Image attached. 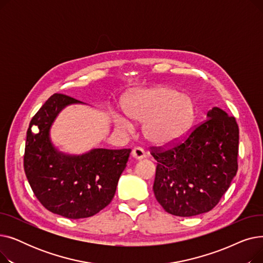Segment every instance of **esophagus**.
<instances>
[{"label": "esophagus", "mask_w": 263, "mask_h": 263, "mask_svg": "<svg viewBox=\"0 0 263 263\" xmlns=\"http://www.w3.org/2000/svg\"><path fill=\"white\" fill-rule=\"evenodd\" d=\"M132 157L136 160H142L146 157V154L143 148L141 147H135L133 150H132Z\"/></svg>", "instance_id": "obj_1"}]
</instances>
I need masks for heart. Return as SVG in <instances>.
Masks as SVG:
<instances>
[{
  "label": "heart",
  "instance_id": "1",
  "mask_svg": "<svg viewBox=\"0 0 263 263\" xmlns=\"http://www.w3.org/2000/svg\"><path fill=\"white\" fill-rule=\"evenodd\" d=\"M126 113L144 122L146 139L156 145H171L187 132L195 117V103L187 93L170 86H158L131 93L124 101ZM117 122L131 129L133 123L126 115H119Z\"/></svg>",
  "mask_w": 263,
  "mask_h": 263
}]
</instances>
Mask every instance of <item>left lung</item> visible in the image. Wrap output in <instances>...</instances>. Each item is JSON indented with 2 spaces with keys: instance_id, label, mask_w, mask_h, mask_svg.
Segmentation results:
<instances>
[{
  "instance_id": "1",
  "label": "left lung",
  "mask_w": 263,
  "mask_h": 263,
  "mask_svg": "<svg viewBox=\"0 0 263 263\" xmlns=\"http://www.w3.org/2000/svg\"><path fill=\"white\" fill-rule=\"evenodd\" d=\"M185 139L164 149L150 147L157 160L154 192L163 209L189 217L212 210L238 171L236 118L213 107Z\"/></svg>"
}]
</instances>
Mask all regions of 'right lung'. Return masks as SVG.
Returning <instances> with one entry per match:
<instances>
[{"label":"right lung","mask_w":263,"mask_h":263,"mask_svg":"<svg viewBox=\"0 0 263 263\" xmlns=\"http://www.w3.org/2000/svg\"><path fill=\"white\" fill-rule=\"evenodd\" d=\"M82 103L54 93L32 118L26 133L24 172L35 196L52 213L78 219L92 216L112 201L131 149L97 148L82 156L65 155L53 146L50 128L61 110ZM39 128L34 134L31 127Z\"/></svg>","instance_id":"right-lung-1"}]
</instances>
